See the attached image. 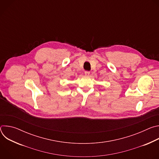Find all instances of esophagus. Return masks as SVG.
<instances>
[{"mask_svg":"<svg viewBox=\"0 0 159 159\" xmlns=\"http://www.w3.org/2000/svg\"><path fill=\"white\" fill-rule=\"evenodd\" d=\"M89 74H90V72H89V71H85V75L86 76H89Z\"/></svg>","mask_w":159,"mask_h":159,"instance_id":"obj_1","label":"esophagus"}]
</instances>
